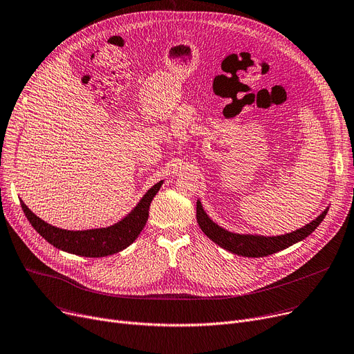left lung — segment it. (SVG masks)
<instances>
[{"label":"left lung","instance_id":"1","mask_svg":"<svg viewBox=\"0 0 354 354\" xmlns=\"http://www.w3.org/2000/svg\"><path fill=\"white\" fill-rule=\"evenodd\" d=\"M328 207L317 216L314 221L308 222L303 228L291 231L283 235H259V234H238L231 232L225 228L219 227L216 222H214L209 215L203 209L201 201L196 202V221L198 225L211 241L218 244L221 248H224L232 254L243 255L248 258H258V257H267L274 252L286 250L297 243H300L304 238H307L315 228H317L324 216L327 215Z\"/></svg>","mask_w":354,"mask_h":354}]
</instances>
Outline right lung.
<instances>
[{
	"label": "right lung",
	"instance_id": "add662e5",
	"mask_svg": "<svg viewBox=\"0 0 354 354\" xmlns=\"http://www.w3.org/2000/svg\"><path fill=\"white\" fill-rule=\"evenodd\" d=\"M163 180L155 183L151 189L142 196L136 207L123 216L116 224L104 228H93L82 231H70L50 225L48 222L37 216L26 203L21 201V208L30 221L32 228L46 241L68 254L82 257H107L127 248L135 243V239L142 232L149 216V207L153 196L160 189Z\"/></svg>",
	"mask_w": 354,
	"mask_h": 354
}]
</instances>
